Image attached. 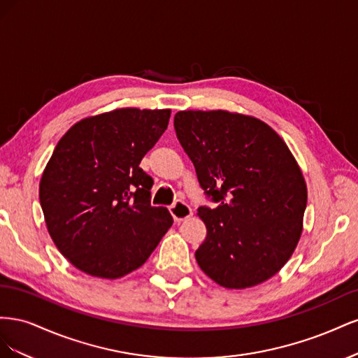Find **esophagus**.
<instances>
[{
	"label": "esophagus",
	"instance_id": "obj_1",
	"mask_svg": "<svg viewBox=\"0 0 358 358\" xmlns=\"http://www.w3.org/2000/svg\"><path fill=\"white\" fill-rule=\"evenodd\" d=\"M170 213L173 218H175V221H183V220L189 218V216L192 215V209L185 201L176 200L170 206Z\"/></svg>",
	"mask_w": 358,
	"mask_h": 358
}]
</instances>
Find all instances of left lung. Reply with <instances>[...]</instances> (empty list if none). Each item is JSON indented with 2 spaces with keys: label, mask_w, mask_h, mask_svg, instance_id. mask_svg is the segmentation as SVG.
<instances>
[{
  "label": "left lung",
  "mask_w": 358,
  "mask_h": 358,
  "mask_svg": "<svg viewBox=\"0 0 358 358\" xmlns=\"http://www.w3.org/2000/svg\"><path fill=\"white\" fill-rule=\"evenodd\" d=\"M179 143L215 209L199 216L208 236L196 251L203 272L225 288L276 275L294 252L308 189L288 146L257 117L225 110L175 115Z\"/></svg>",
  "instance_id": "8db88e82"
}]
</instances>
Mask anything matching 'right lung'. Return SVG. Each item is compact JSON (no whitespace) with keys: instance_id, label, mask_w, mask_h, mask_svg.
<instances>
[{"instance_id":"1","label":"right lung","mask_w":358,"mask_h":358,"mask_svg":"<svg viewBox=\"0 0 358 358\" xmlns=\"http://www.w3.org/2000/svg\"><path fill=\"white\" fill-rule=\"evenodd\" d=\"M170 109H116L82 119L43 171L40 204L59 252L82 272L116 279L145 264L173 224L150 204L140 161L166 131Z\"/></svg>"}]
</instances>
